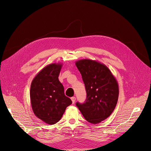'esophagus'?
Instances as JSON below:
<instances>
[{
    "label": "esophagus",
    "mask_w": 151,
    "mask_h": 151,
    "mask_svg": "<svg viewBox=\"0 0 151 151\" xmlns=\"http://www.w3.org/2000/svg\"><path fill=\"white\" fill-rule=\"evenodd\" d=\"M71 101H72L73 104H74V103H75V101H76V98H75V97H73L71 98Z\"/></svg>",
    "instance_id": "1"
}]
</instances>
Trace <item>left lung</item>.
I'll list each match as a JSON object with an SVG mask.
<instances>
[{"label":"left lung","mask_w":151,"mask_h":151,"mask_svg":"<svg viewBox=\"0 0 151 151\" xmlns=\"http://www.w3.org/2000/svg\"><path fill=\"white\" fill-rule=\"evenodd\" d=\"M75 64L81 74L87 97L76 105L87 121L96 124L112 114L119 97V86L109 68L99 62L81 59Z\"/></svg>","instance_id":"left-lung-1"}]
</instances>
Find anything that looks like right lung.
<instances>
[{
	"mask_svg": "<svg viewBox=\"0 0 151 151\" xmlns=\"http://www.w3.org/2000/svg\"><path fill=\"white\" fill-rule=\"evenodd\" d=\"M62 63H51L44 67L32 81L31 106L34 114L44 122L53 125L62 117L67 107L72 104L65 96L64 88L58 77Z\"/></svg>",
	"mask_w": 151,
	"mask_h": 151,
	"instance_id": "1",
	"label": "right lung"
}]
</instances>
